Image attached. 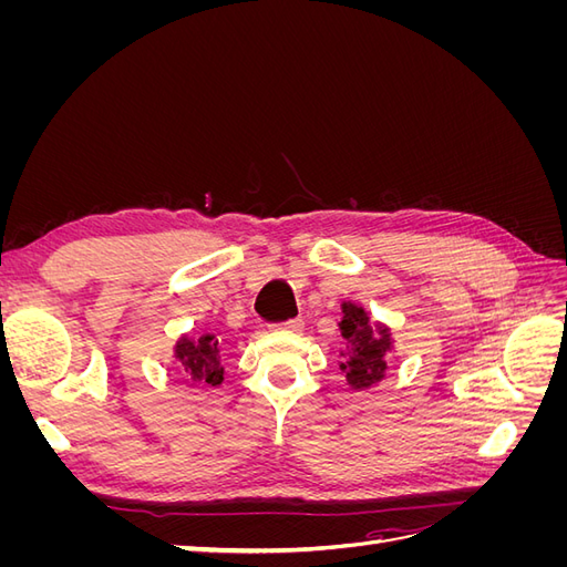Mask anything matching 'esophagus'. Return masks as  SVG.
<instances>
[{"label":"esophagus","mask_w":567,"mask_h":567,"mask_svg":"<svg viewBox=\"0 0 567 567\" xmlns=\"http://www.w3.org/2000/svg\"><path fill=\"white\" fill-rule=\"evenodd\" d=\"M281 331H290V333H298L302 331V319H288L284 323H279Z\"/></svg>","instance_id":"esophagus-1"}]
</instances>
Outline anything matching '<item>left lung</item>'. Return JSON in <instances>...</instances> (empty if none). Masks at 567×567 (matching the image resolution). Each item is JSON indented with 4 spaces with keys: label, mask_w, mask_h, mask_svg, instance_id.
<instances>
[{
    "label": "left lung",
    "mask_w": 567,
    "mask_h": 567,
    "mask_svg": "<svg viewBox=\"0 0 567 567\" xmlns=\"http://www.w3.org/2000/svg\"><path fill=\"white\" fill-rule=\"evenodd\" d=\"M340 336L348 342V352H342L346 362H340V371L354 390H367L373 383L383 381L385 354L392 350L390 329L383 323H371L364 307L354 302H342Z\"/></svg>",
    "instance_id": "left-lung-1"
}]
</instances>
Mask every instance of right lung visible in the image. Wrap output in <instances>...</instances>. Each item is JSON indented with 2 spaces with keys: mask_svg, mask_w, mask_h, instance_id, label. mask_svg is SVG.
I'll return each instance as SVG.
<instances>
[{
  "mask_svg": "<svg viewBox=\"0 0 567 567\" xmlns=\"http://www.w3.org/2000/svg\"><path fill=\"white\" fill-rule=\"evenodd\" d=\"M175 359L194 385L215 388L225 381V367H221L219 359V340L215 333H203L200 338L182 336L175 346Z\"/></svg>",
  "mask_w": 567,
  "mask_h": 567,
  "instance_id": "1",
  "label": "right lung"
}]
</instances>
